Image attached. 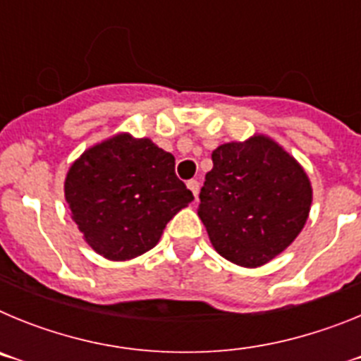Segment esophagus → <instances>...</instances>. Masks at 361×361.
Returning a JSON list of instances; mask_svg holds the SVG:
<instances>
[{"label": "esophagus", "instance_id": "34e87169", "mask_svg": "<svg viewBox=\"0 0 361 361\" xmlns=\"http://www.w3.org/2000/svg\"><path fill=\"white\" fill-rule=\"evenodd\" d=\"M186 186H188V190L193 193V195H195V197L199 195V180H197V178H191V180H188Z\"/></svg>", "mask_w": 361, "mask_h": 361}]
</instances>
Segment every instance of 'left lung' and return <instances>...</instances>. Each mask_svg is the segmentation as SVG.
<instances>
[{
	"label": "left lung",
	"mask_w": 361,
	"mask_h": 361,
	"mask_svg": "<svg viewBox=\"0 0 361 361\" xmlns=\"http://www.w3.org/2000/svg\"><path fill=\"white\" fill-rule=\"evenodd\" d=\"M212 161L197 212L213 247L238 266L269 262L307 220L312 199L307 175L262 135L219 146Z\"/></svg>",
	"instance_id": "obj_1"
}]
</instances>
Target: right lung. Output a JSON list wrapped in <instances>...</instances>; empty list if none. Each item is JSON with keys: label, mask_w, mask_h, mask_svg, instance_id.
<instances>
[{"label": "right lung", "mask_w": 361, "mask_h": 361, "mask_svg": "<svg viewBox=\"0 0 361 361\" xmlns=\"http://www.w3.org/2000/svg\"><path fill=\"white\" fill-rule=\"evenodd\" d=\"M65 197L92 250L128 260L152 250L162 229L193 200L175 157L149 139L117 135L73 162Z\"/></svg>", "instance_id": "right-lung-1"}]
</instances>
